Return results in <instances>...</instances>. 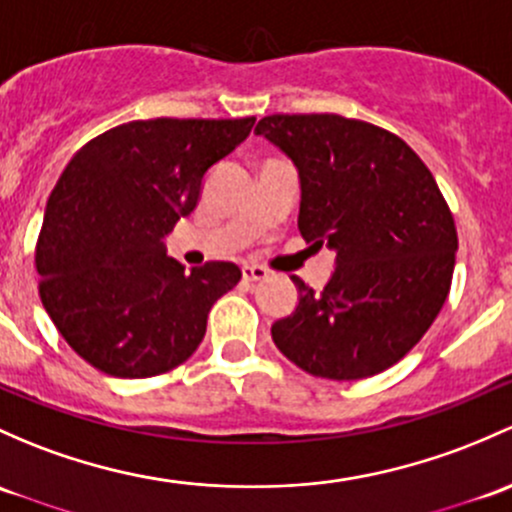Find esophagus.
I'll return each mask as SVG.
<instances>
[{"instance_id": "1", "label": "esophagus", "mask_w": 512, "mask_h": 512, "mask_svg": "<svg viewBox=\"0 0 512 512\" xmlns=\"http://www.w3.org/2000/svg\"><path fill=\"white\" fill-rule=\"evenodd\" d=\"M242 277H245L247 282H260V279H267V270L260 265H245L242 267Z\"/></svg>"}]
</instances>
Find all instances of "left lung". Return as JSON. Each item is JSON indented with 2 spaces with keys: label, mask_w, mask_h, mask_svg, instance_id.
<instances>
[{
  "label": "left lung",
  "mask_w": 512,
  "mask_h": 512,
  "mask_svg": "<svg viewBox=\"0 0 512 512\" xmlns=\"http://www.w3.org/2000/svg\"><path fill=\"white\" fill-rule=\"evenodd\" d=\"M299 169V233L336 252L324 292L299 277V306L272 341L306 373L378 375L434 324L456 262L454 215L432 171L402 142L341 115H270L255 127Z\"/></svg>",
  "instance_id": "left-lung-1"
}]
</instances>
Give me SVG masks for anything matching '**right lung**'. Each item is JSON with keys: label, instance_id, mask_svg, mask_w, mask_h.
<instances>
[{"label": "right lung", "instance_id": "add662e5", "mask_svg": "<svg viewBox=\"0 0 512 512\" xmlns=\"http://www.w3.org/2000/svg\"><path fill=\"white\" fill-rule=\"evenodd\" d=\"M252 125L255 117L134 120L68 161L48 196L36 272L43 309L85 363L112 378H152L196 351L208 311L242 272L206 262L188 274L161 238Z\"/></svg>", "mask_w": 512, "mask_h": 512}]
</instances>
